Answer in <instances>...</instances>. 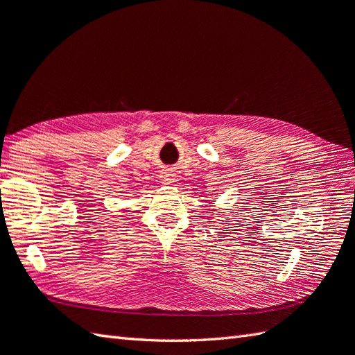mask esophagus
Listing matches in <instances>:
<instances>
[{
    "mask_svg": "<svg viewBox=\"0 0 355 355\" xmlns=\"http://www.w3.org/2000/svg\"><path fill=\"white\" fill-rule=\"evenodd\" d=\"M160 180L164 184H172L173 182H175V175H173L172 171H163L160 175Z\"/></svg>",
    "mask_w": 355,
    "mask_h": 355,
    "instance_id": "34e87169",
    "label": "esophagus"
}]
</instances>
